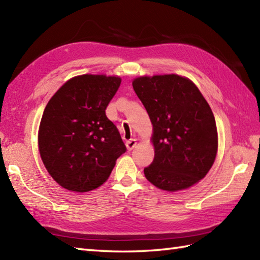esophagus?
<instances>
[{
  "mask_svg": "<svg viewBox=\"0 0 260 260\" xmlns=\"http://www.w3.org/2000/svg\"><path fill=\"white\" fill-rule=\"evenodd\" d=\"M136 144H137V142H136V140H134V139H131L129 141H127L126 142V146H127V150H133V148L136 146Z\"/></svg>",
  "mask_w": 260,
  "mask_h": 260,
  "instance_id": "obj_1",
  "label": "esophagus"
}]
</instances>
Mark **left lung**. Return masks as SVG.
I'll use <instances>...</instances> for the list:
<instances>
[{"label":"left lung","instance_id":"8db88e82","mask_svg":"<svg viewBox=\"0 0 260 260\" xmlns=\"http://www.w3.org/2000/svg\"><path fill=\"white\" fill-rule=\"evenodd\" d=\"M137 97L153 124V162L144 169L152 184L167 191L190 187L211 169L218 150L214 116L197 86L178 75L140 77Z\"/></svg>","mask_w":260,"mask_h":260}]
</instances>
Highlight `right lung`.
Here are the masks:
<instances>
[{
  "label": "right lung",
  "mask_w": 260,
  "mask_h": 260,
  "mask_svg": "<svg viewBox=\"0 0 260 260\" xmlns=\"http://www.w3.org/2000/svg\"><path fill=\"white\" fill-rule=\"evenodd\" d=\"M119 77L82 75L68 80L49 101L39 128V151L52 179L70 191L97 189L126 152L105 110Z\"/></svg>",
  "instance_id": "1"
}]
</instances>
